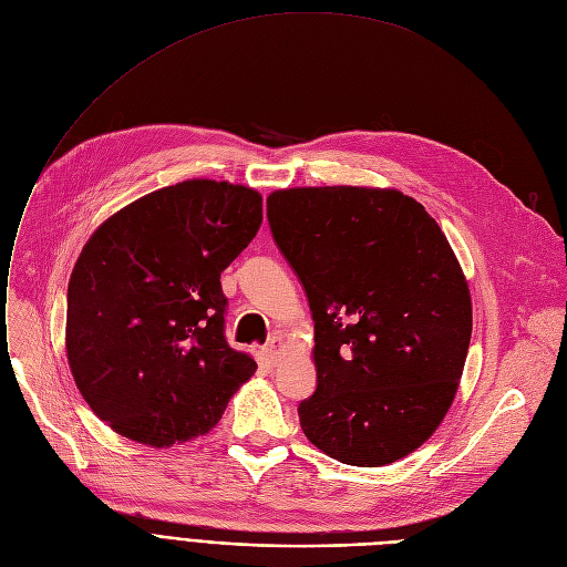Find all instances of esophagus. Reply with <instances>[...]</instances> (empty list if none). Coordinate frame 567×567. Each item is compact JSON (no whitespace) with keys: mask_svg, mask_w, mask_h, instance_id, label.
Returning a JSON list of instances; mask_svg holds the SVG:
<instances>
[{"mask_svg":"<svg viewBox=\"0 0 567 567\" xmlns=\"http://www.w3.org/2000/svg\"><path fill=\"white\" fill-rule=\"evenodd\" d=\"M281 350H284V342L281 338H272L268 344H266V357L270 363H277L279 357H281Z\"/></svg>","mask_w":567,"mask_h":567,"instance_id":"esophagus-1","label":"esophagus"}]
</instances>
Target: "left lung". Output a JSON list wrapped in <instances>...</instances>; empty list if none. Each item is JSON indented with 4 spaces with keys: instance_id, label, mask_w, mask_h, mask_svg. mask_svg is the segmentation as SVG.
I'll use <instances>...</instances> for the list:
<instances>
[{
    "instance_id": "obj_1",
    "label": "left lung",
    "mask_w": 567,
    "mask_h": 567,
    "mask_svg": "<svg viewBox=\"0 0 567 567\" xmlns=\"http://www.w3.org/2000/svg\"><path fill=\"white\" fill-rule=\"evenodd\" d=\"M268 223L316 324L307 439L361 467L411 454L452 406L472 336L445 234L413 197L354 186L277 190Z\"/></svg>"
}]
</instances>
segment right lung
I'll return each mask as SVG.
<instances>
[{"instance_id": "1", "label": "right lung", "mask_w": 567, "mask_h": 567, "mask_svg": "<svg viewBox=\"0 0 567 567\" xmlns=\"http://www.w3.org/2000/svg\"><path fill=\"white\" fill-rule=\"evenodd\" d=\"M260 210L251 188L195 179L124 206L85 243L68 286V361L83 400L124 439L186 443L254 374L227 342L220 275Z\"/></svg>"}]
</instances>
